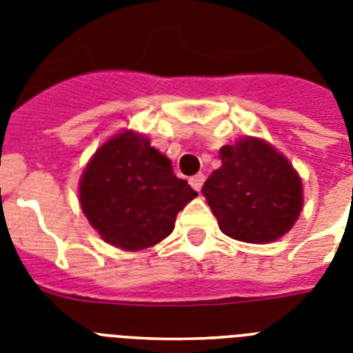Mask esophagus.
Instances as JSON below:
<instances>
[{
	"instance_id": "esophagus-1",
	"label": "esophagus",
	"mask_w": 353,
	"mask_h": 353,
	"mask_svg": "<svg viewBox=\"0 0 353 353\" xmlns=\"http://www.w3.org/2000/svg\"><path fill=\"white\" fill-rule=\"evenodd\" d=\"M203 183H205L203 174H196L194 177H190V185H192L194 190H198V192H201V187H203Z\"/></svg>"
}]
</instances>
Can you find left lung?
Masks as SVG:
<instances>
[{"instance_id": "1", "label": "left lung", "mask_w": 353, "mask_h": 353, "mask_svg": "<svg viewBox=\"0 0 353 353\" xmlns=\"http://www.w3.org/2000/svg\"><path fill=\"white\" fill-rule=\"evenodd\" d=\"M220 159L201 188L220 231L247 243H269L290 232L304 205L302 179L290 159L249 135L221 146Z\"/></svg>"}]
</instances>
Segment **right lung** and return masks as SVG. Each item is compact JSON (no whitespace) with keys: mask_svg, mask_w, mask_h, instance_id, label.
I'll use <instances>...</instances> for the list:
<instances>
[{"mask_svg":"<svg viewBox=\"0 0 353 353\" xmlns=\"http://www.w3.org/2000/svg\"><path fill=\"white\" fill-rule=\"evenodd\" d=\"M198 192L141 132L122 130L97 148L80 176L82 212L104 241L124 251L157 245Z\"/></svg>","mask_w":353,"mask_h":353,"instance_id":"right-lung-1","label":"right lung"}]
</instances>
